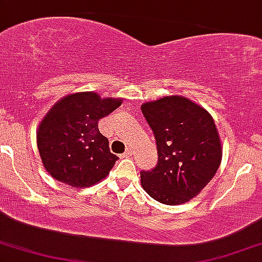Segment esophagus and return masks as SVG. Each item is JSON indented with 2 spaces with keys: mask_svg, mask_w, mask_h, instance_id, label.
<instances>
[{
  "mask_svg": "<svg viewBox=\"0 0 262 262\" xmlns=\"http://www.w3.org/2000/svg\"><path fill=\"white\" fill-rule=\"evenodd\" d=\"M129 156H132V151L130 150H127V151L124 152V154L120 155V158H127V157H129Z\"/></svg>",
  "mask_w": 262,
  "mask_h": 262,
  "instance_id": "1",
  "label": "esophagus"
}]
</instances>
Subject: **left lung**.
Wrapping results in <instances>:
<instances>
[{
  "label": "left lung",
  "instance_id": "left-lung-1",
  "mask_svg": "<svg viewBox=\"0 0 262 262\" xmlns=\"http://www.w3.org/2000/svg\"><path fill=\"white\" fill-rule=\"evenodd\" d=\"M154 132L158 163L140 173L141 186L160 203H186L203 190L223 158L209 112L185 97H163L141 105Z\"/></svg>",
  "mask_w": 262,
  "mask_h": 262
}]
</instances>
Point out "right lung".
Returning a JSON list of instances; mask_svg holds the SVG:
<instances>
[{
  "label": "right lung",
  "instance_id": "obj_1",
  "mask_svg": "<svg viewBox=\"0 0 262 262\" xmlns=\"http://www.w3.org/2000/svg\"><path fill=\"white\" fill-rule=\"evenodd\" d=\"M121 104V99H102L94 92H81L53 105L37 130L39 156L51 177L79 188L106 178L118 157L110 152L98 122Z\"/></svg>",
  "mask_w": 262,
  "mask_h": 262
}]
</instances>
